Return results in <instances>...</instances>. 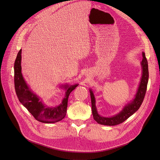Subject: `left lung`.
<instances>
[{"label":"left lung","mask_w":160,"mask_h":160,"mask_svg":"<svg viewBox=\"0 0 160 160\" xmlns=\"http://www.w3.org/2000/svg\"><path fill=\"white\" fill-rule=\"evenodd\" d=\"M142 58H143L141 62L142 74L138 92L133 101L128 104L127 106H126L119 113L112 117H104L100 116L97 111V108L95 106V99L93 93L91 89L89 90L91 99L92 113H93V119L98 124L108 126H115L127 120L128 117H130L139 110L145 96L149 74L148 62L145 57V52H142Z\"/></svg>","instance_id":"left-lung-1"}]
</instances>
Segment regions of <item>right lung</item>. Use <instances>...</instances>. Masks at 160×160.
<instances>
[{
	"mask_svg": "<svg viewBox=\"0 0 160 160\" xmlns=\"http://www.w3.org/2000/svg\"><path fill=\"white\" fill-rule=\"evenodd\" d=\"M21 49L14 63V85L17 96L20 102L26 108L34 118L41 122L54 123L62 120L67 113V102L71 91L77 88L74 86H64L67 90L62 102L56 107H48L43 104L37 95L33 94L25 82L21 73Z\"/></svg>",
	"mask_w": 160,
	"mask_h": 160,
	"instance_id": "1",
	"label": "right lung"
}]
</instances>
